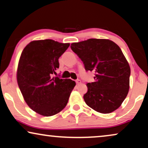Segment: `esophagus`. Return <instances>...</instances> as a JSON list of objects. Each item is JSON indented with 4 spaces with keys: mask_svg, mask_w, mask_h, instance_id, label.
<instances>
[{
    "mask_svg": "<svg viewBox=\"0 0 148 148\" xmlns=\"http://www.w3.org/2000/svg\"><path fill=\"white\" fill-rule=\"evenodd\" d=\"M75 82H76L77 84H81V83H82V82H81L80 79H77L75 81Z\"/></svg>",
    "mask_w": 148,
    "mask_h": 148,
    "instance_id": "34e87169",
    "label": "esophagus"
}]
</instances>
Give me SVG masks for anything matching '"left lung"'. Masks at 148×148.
Instances as JSON below:
<instances>
[{
    "label": "left lung",
    "mask_w": 148,
    "mask_h": 148,
    "mask_svg": "<svg viewBox=\"0 0 148 148\" xmlns=\"http://www.w3.org/2000/svg\"><path fill=\"white\" fill-rule=\"evenodd\" d=\"M71 48L83 61L87 71L95 73L88 83L85 102L97 112L108 114L119 108L129 90V64L120 47L107 39L91 38L75 42Z\"/></svg>",
    "instance_id": "1"
}]
</instances>
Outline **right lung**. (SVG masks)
<instances>
[{
    "label": "right lung",
    "mask_w": 148,
    "mask_h": 148,
    "mask_svg": "<svg viewBox=\"0 0 148 148\" xmlns=\"http://www.w3.org/2000/svg\"><path fill=\"white\" fill-rule=\"evenodd\" d=\"M69 45L49 39L34 40L25 46L20 56L18 86L29 108L42 116L60 112L75 86L70 79L53 77L59 67L58 58Z\"/></svg>",
    "instance_id": "add662e5"
}]
</instances>
